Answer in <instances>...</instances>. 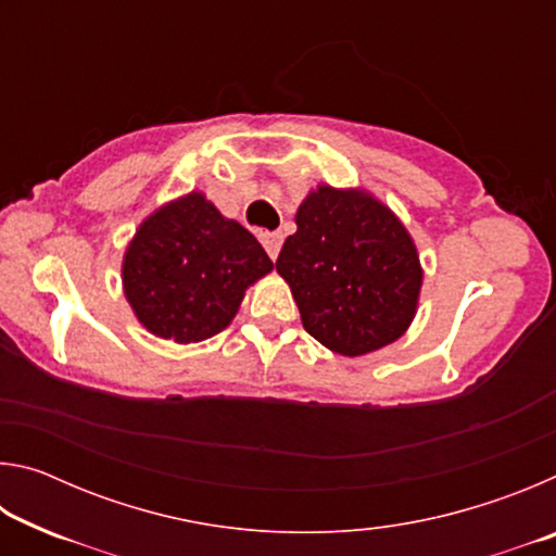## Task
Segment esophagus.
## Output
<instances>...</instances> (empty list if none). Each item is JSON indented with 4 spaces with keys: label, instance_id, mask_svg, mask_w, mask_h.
I'll return each instance as SVG.
<instances>
[{
    "label": "esophagus",
    "instance_id": "1",
    "mask_svg": "<svg viewBox=\"0 0 556 556\" xmlns=\"http://www.w3.org/2000/svg\"><path fill=\"white\" fill-rule=\"evenodd\" d=\"M260 240H262V244H265L267 255H269L271 260H277L279 248H281V235H279V232H262Z\"/></svg>",
    "mask_w": 556,
    "mask_h": 556
}]
</instances>
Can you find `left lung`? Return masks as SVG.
<instances>
[{
    "instance_id": "1",
    "label": "left lung",
    "mask_w": 556,
    "mask_h": 556,
    "mask_svg": "<svg viewBox=\"0 0 556 556\" xmlns=\"http://www.w3.org/2000/svg\"><path fill=\"white\" fill-rule=\"evenodd\" d=\"M277 257L301 324L328 351L357 357L404 336L425 269L409 230L365 188L318 184Z\"/></svg>"
}]
</instances>
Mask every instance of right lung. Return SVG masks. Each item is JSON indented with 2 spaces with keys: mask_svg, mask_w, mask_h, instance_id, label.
I'll return each instance as SVG.
<instances>
[{
  "mask_svg": "<svg viewBox=\"0 0 556 556\" xmlns=\"http://www.w3.org/2000/svg\"><path fill=\"white\" fill-rule=\"evenodd\" d=\"M275 269L255 235L191 191L147 215L122 257V289L149 333L199 343L228 328Z\"/></svg>",
  "mask_w": 556,
  "mask_h": 556,
  "instance_id": "add662e5",
  "label": "right lung"
}]
</instances>
